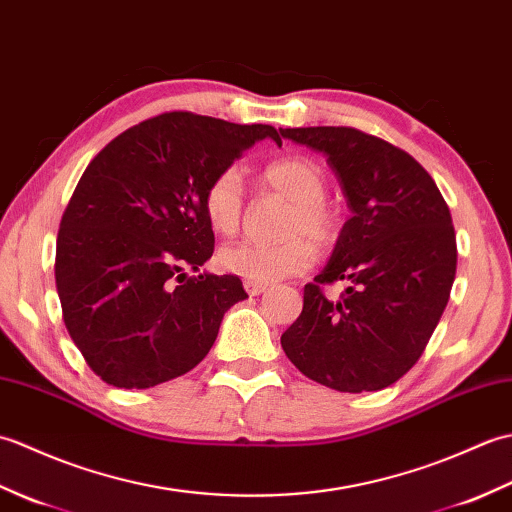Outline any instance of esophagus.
I'll list each match as a JSON object with an SVG mask.
<instances>
[{
    "instance_id": "esophagus-1",
    "label": "esophagus",
    "mask_w": 512,
    "mask_h": 512,
    "mask_svg": "<svg viewBox=\"0 0 512 512\" xmlns=\"http://www.w3.org/2000/svg\"><path fill=\"white\" fill-rule=\"evenodd\" d=\"M244 288L250 297H257V295H262V292H266L268 284H259V281H244Z\"/></svg>"
}]
</instances>
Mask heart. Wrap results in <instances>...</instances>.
<instances>
[{"label": "heart", "mask_w": 512, "mask_h": 512, "mask_svg": "<svg viewBox=\"0 0 512 512\" xmlns=\"http://www.w3.org/2000/svg\"><path fill=\"white\" fill-rule=\"evenodd\" d=\"M266 189L290 200L279 224L284 239L273 244L239 242L220 250V266L226 273L259 284L299 275L312 264V247L328 250L341 233L339 215L325 202L328 176L317 162L306 156H288L268 162L259 171ZM246 209V191L239 171L226 167L215 173L202 193V211L206 222L220 235H233L242 226Z\"/></svg>", "instance_id": "obj_1"}]
</instances>
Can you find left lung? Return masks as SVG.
Returning a JSON list of instances; mask_svg holds the SVG:
<instances>
[{
  "label": "left lung",
  "instance_id": "left-lung-1",
  "mask_svg": "<svg viewBox=\"0 0 512 512\" xmlns=\"http://www.w3.org/2000/svg\"><path fill=\"white\" fill-rule=\"evenodd\" d=\"M323 151L352 217L332 259L303 288L281 334L290 363L336 391H378L418 363L451 295L458 244L449 206L416 158L354 127L279 129ZM345 280L339 302L322 288Z\"/></svg>",
  "mask_w": 512,
  "mask_h": 512
}]
</instances>
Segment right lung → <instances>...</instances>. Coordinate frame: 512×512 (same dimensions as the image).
<instances>
[{
  "mask_svg": "<svg viewBox=\"0 0 512 512\" xmlns=\"http://www.w3.org/2000/svg\"><path fill=\"white\" fill-rule=\"evenodd\" d=\"M270 125L165 112L118 134L65 206L54 279L63 323L107 385L147 389L191 372L224 312L246 299L239 277L198 275L215 237L202 193Z\"/></svg>",
  "mask_w": 512,
  "mask_h": 512,
  "instance_id": "add662e5",
  "label": "right lung"
}]
</instances>
